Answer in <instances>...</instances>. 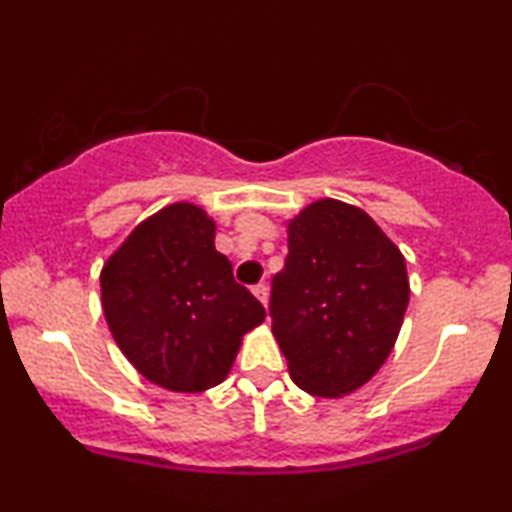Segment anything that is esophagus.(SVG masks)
<instances>
[{"label": "esophagus", "instance_id": "1", "mask_svg": "<svg viewBox=\"0 0 512 512\" xmlns=\"http://www.w3.org/2000/svg\"><path fill=\"white\" fill-rule=\"evenodd\" d=\"M252 293H255L257 301H260L262 305H267V298H269L267 284H255V286H252Z\"/></svg>", "mask_w": 512, "mask_h": 512}]
</instances>
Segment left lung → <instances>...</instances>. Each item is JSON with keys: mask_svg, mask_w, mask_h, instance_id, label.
Listing matches in <instances>:
<instances>
[{"mask_svg": "<svg viewBox=\"0 0 512 512\" xmlns=\"http://www.w3.org/2000/svg\"><path fill=\"white\" fill-rule=\"evenodd\" d=\"M272 281V332L301 390L342 397L366 385L397 342L407 262L363 209L317 199L289 221Z\"/></svg>", "mask_w": 512, "mask_h": 512, "instance_id": "8db88e82", "label": "left lung"}]
</instances>
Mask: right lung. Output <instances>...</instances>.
<instances>
[{
    "instance_id": "1",
    "label": "right lung",
    "mask_w": 512,
    "mask_h": 512,
    "mask_svg": "<svg viewBox=\"0 0 512 512\" xmlns=\"http://www.w3.org/2000/svg\"><path fill=\"white\" fill-rule=\"evenodd\" d=\"M216 223L175 202L139 223L101 272L113 339L146 380L170 392H204L231 373L243 334L264 308L233 279L214 248Z\"/></svg>"
}]
</instances>
